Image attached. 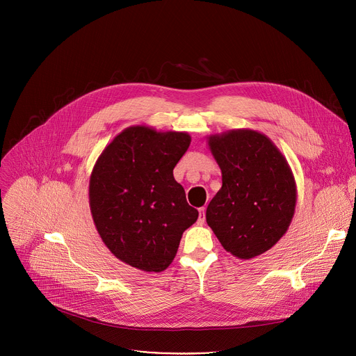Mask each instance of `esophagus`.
<instances>
[{
  "mask_svg": "<svg viewBox=\"0 0 356 356\" xmlns=\"http://www.w3.org/2000/svg\"><path fill=\"white\" fill-rule=\"evenodd\" d=\"M198 224H204V221H206V207H201L200 210H198Z\"/></svg>",
  "mask_w": 356,
  "mask_h": 356,
  "instance_id": "1",
  "label": "esophagus"
}]
</instances>
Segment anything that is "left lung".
<instances>
[{"mask_svg":"<svg viewBox=\"0 0 356 356\" xmlns=\"http://www.w3.org/2000/svg\"><path fill=\"white\" fill-rule=\"evenodd\" d=\"M207 142L222 175V187L207 207V224L234 257H259L293 220V172L277 146L258 131L231 129Z\"/></svg>","mask_w":356,"mask_h":356,"instance_id":"obj_1","label":"left lung"}]
</instances>
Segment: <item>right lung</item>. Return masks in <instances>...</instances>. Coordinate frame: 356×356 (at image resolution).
<instances>
[{"label": "right lung", "mask_w": 356, "mask_h": 356, "mask_svg": "<svg viewBox=\"0 0 356 356\" xmlns=\"http://www.w3.org/2000/svg\"><path fill=\"white\" fill-rule=\"evenodd\" d=\"M191 142L187 132L134 125L98 156L88 186L94 225L121 262L159 273L173 262L198 211L187 204L173 169Z\"/></svg>", "instance_id": "right-lung-1"}]
</instances>
